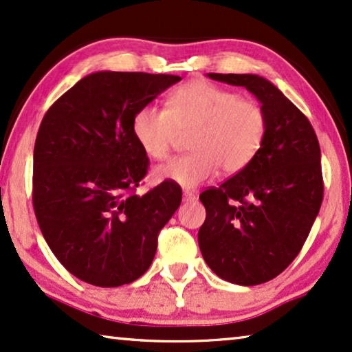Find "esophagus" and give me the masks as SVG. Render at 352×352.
I'll use <instances>...</instances> for the list:
<instances>
[{"instance_id":"1","label":"esophagus","mask_w":352,"mask_h":352,"mask_svg":"<svg viewBox=\"0 0 352 352\" xmlns=\"http://www.w3.org/2000/svg\"><path fill=\"white\" fill-rule=\"evenodd\" d=\"M182 200H184V201H194L195 200V194H192V192L186 190L184 194H182Z\"/></svg>"}]
</instances>
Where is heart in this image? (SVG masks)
I'll use <instances>...</instances> for the list:
<instances>
[{
	"label": "heart",
	"mask_w": 352,
	"mask_h": 352,
	"mask_svg": "<svg viewBox=\"0 0 352 352\" xmlns=\"http://www.w3.org/2000/svg\"><path fill=\"white\" fill-rule=\"evenodd\" d=\"M133 136L153 160H166L179 138L190 134L192 153L157 168L158 181L187 189L200 186L218 170L226 176L242 173L261 151L267 133L263 105L239 93L197 80L176 89L166 109L144 105L134 113Z\"/></svg>",
	"instance_id": "b5f03b06"
}]
</instances>
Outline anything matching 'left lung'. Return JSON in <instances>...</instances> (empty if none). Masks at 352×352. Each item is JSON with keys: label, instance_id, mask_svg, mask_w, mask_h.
<instances>
[{"label": "left lung", "instance_id": "obj_1", "mask_svg": "<svg viewBox=\"0 0 352 352\" xmlns=\"http://www.w3.org/2000/svg\"><path fill=\"white\" fill-rule=\"evenodd\" d=\"M208 76L256 96L267 133L242 173L200 194L206 210L200 252L218 277L259 285L290 266L319 214L324 199L319 141L306 115L271 81L248 74Z\"/></svg>", "mask_w": 352, "mask_h": 352}]
</instances>
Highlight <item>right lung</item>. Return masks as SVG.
Listing matches in <instances>:
<instances>
[{
	"instance_id": "right-lung-1",
	"label": "right lung",
	"mask_w": 352,
	"mask_h": 352,
	"mask_svg": "<svg viewBox=\"0 0 352 352\" xmlns=\"http://www.w3.org/2000/svg\"><path fill=\"white\" fill-rule=\"evenodd\" d=\"M179 80L96 72L43 117L33 151V210L51 252L80 280L120 287L151 267L158 234L182 192L163 181L136 195L148 157L131 123L139 109Z\"/></svg>"
}]
</instances>
